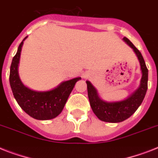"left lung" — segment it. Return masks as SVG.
<instances>
[{"mask_svg":"<svg viewBox=\"0 0 158 158\" xmlns=\"http://www.w3.org/2000/svg\"><path fill=\"white\" fill-rule=\"evenodd\" d=\"M123 40L133 49L140 61L142 73L140 87L126 99L109 102L101 99L97 89L89 81H86L89 100L94 113L100 120L108 123H119L132 115L142 103L148 89V69L141 53L127 38Z\"/></svg>","mask_w":158,"mask_h":158,"instance_id":"obj_1","label":"left lung"}]
</instances>
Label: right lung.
<instances>
[{
	"instance_id": "obj_1",
	"label": "right lung",
	"mask_w": 158,
	"mask_h": 158,
	"mask_svg": "<svg viewBox=\"0 0 158 158\" xmlns=\"http://www.w3.org/2000/svg\"><path fill=\"white\" fill-rule=\"evenodd\" d=\"M25 38L18 48L10 66V83L13 94L21 108L31 117L39 120L56 118L63 110L74 85L81 77L66 81L49 91H35L23 85L18 75V64Z\"/></svg>"
}]
</instances>
